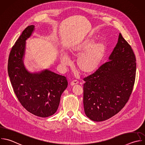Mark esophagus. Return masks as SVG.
<instances>
[{"label":"esophagus","mask_w":145,"mask_h":145,"mask_svg":"<svg viewBox=\"0 0 145 145\" xmlns=\"http://www.w3.org/2000/svg\"><path fill=\"white\" fill-rule=\"evenodd\" d=\"M78 83V81L76 80H72L71 82V86H74V85H76Z\"/></svg>","instance_id":"obj_1"}]
</instances>
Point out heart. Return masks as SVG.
Wrapping results in <instances>:
<instances>
[{"mask_svg":"<svg viewBox=\"0 0 145 145\" xmlns=\"http://www.w3.org/2000/svg\"><path fill=\"white\" fill-rule=\"evenodd\" d=\"M106 50V46L103 41L96 42L94 37L88 38L84 41L73 45L70 49L71 55L82 54L78 59L76 65L82 73L87 74L94 72L100 65ZM63 64L68 62L66 55L61 56Z\"/></svg>","mask_w":145,"mask_h":145,"instance_id":"b5f03b06","label":"heart"}]
</instances>
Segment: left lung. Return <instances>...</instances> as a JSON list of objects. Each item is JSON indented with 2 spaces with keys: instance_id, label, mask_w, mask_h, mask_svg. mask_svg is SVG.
I'll use <instances>...</instances> for the list:
<instances>
[{
  "instance_id": "obj_1",
  "label": "left lung",
  "mask_w": 145,
  "mask_h": 145,
  "mask_svg": "<svg viewBox=\"0 0 145 145\" xmlns=\"http://www.w3.org/2000/svg\"><path fill=\"white\" fill-rule=\"evenodd\" d=\"M135 61L131 47L120 33L109 61L83 79L84 109L89 119L105 121L124 107L134 85Z\"/></svg>"
}]
</instances>
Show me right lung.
<instances>
[{
  "mask_svg": "<svg viewBox=\"0 0 145 145\" xmlns=\"http://www.w3.org/2000/svg\"><path fill=\"white\" fill-rule=\"evenodd\" d=\"M34 28V25L27 27L12 46L8 61V73L22 105L35 116L47 117L57 110L61 95L68 82L65 76L48 70L30 73L25 68L23 57L25 41Z\"/></svg>",
  "mask_w": 145,
  "mask_h": 145,
  "instance_id": "obj_1",
  "label": "right lung"
}]
</instances>
